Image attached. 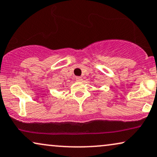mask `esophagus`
<instances>
[{
  "instance_id": "obj_1",
  "label": "esophagus",
  "mask_w": 157,
  "mask_h": 157,
  "mask_svg": "<svg viewBox=\"0 0 157 157\" xmlns=\"http://www.w3.org/2000/svg\"><path fill=\"white\" fill-rule=\"evenodd\" d=\"M76 81H78V82H80V81H83V78H81L80 76H77L76 78Z\"/></svg>"
}]
</instances>
